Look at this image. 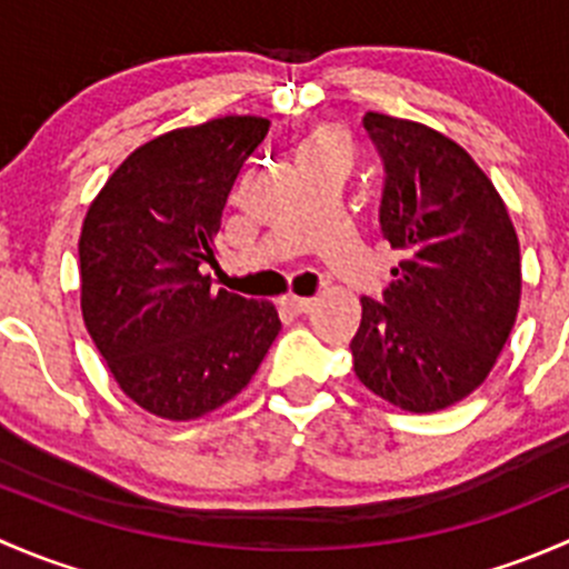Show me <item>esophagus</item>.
<instances>
[{
  "instance_id": "34e87169",
  "label": "esophagus",
  "mask_w": 569,
  "mask_h": 569,
  "mask_svg": "<svg viewBox=\"0 0 569 569\" xmlns=\"http://www.w3.org/2000/svg\"><path fill=\"white\" fill-rule=\"evenodd\" d=\"M280 308L289 313H295V317H300V313H308L313 308V300H308V297H280Z\"/></svg>"
}]
</instances>
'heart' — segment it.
Wrapping results in <instances>:
<instances>
[{
    "label": "heart",
    "mask_w": 569,
    "mask_h": 569,
    "mask_svg": "<svg viewBox=\"0 0 569 569\" xmlns=\"http://www.w3.org/2000/svg\"><path fill=\"white\" fill-rule=\"evenodd\" d=\"M317 157H349V137L341 126L336 123H317L308 129V134L300 142V159H317Z\"/></svg>",
    "instance_id": "b5f03b06"
}]
</instances>
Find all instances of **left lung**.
Listing matches in <instances>:
<instances>
[{
  "instance_id": "8db88e82",
  "label": "left lung",
  "mask_w": 569,
  "mask_h": 569,
  "mask_svg": "<svg viewBox=\"0 0 569 569\" xmlns=\"http://www.w3.org/2000/svg\"><path fill=\"white\" fill-rule=\"evenodd\" d=\"M386 164L380 226L401 252L382 302L363 297L358 380L410 412L473 393L496 366L520 308V242L485 170L440 131L366 112Z\"/></svg>"
}]
</instances>
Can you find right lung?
<instances>
[{
  "mask_svg": "<svg viewBox=\"0 0 569 569\" xmlns=\"http://www.w3.org/2000/svg\"><path fill=\"white\" fill-rule=\"evenodd\" d=\"M267 118L226 114L153 137L90 203L79 237L82 319L109 375L168 421L242 391L280 332L272 302L211 289L203 263Z\"/></svg>",
  "mask_w": 569,
  "mask_h": 569,
  "instance_id": "right-lung-1",
  "label": "right lung"
}]
</instances>
